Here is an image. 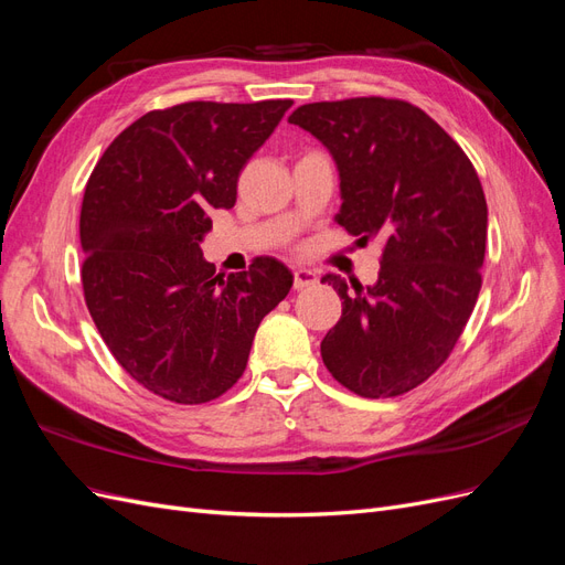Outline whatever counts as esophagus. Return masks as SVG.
Returning <instances> with one entry per match:
<instances>
[{
    "label": "esophagus",
    "mask_w": 565,
    "mask_h": 565,
    "mask_svg": "<svg viewBox=\"0 0 565 565\" xmlns=\"http://www.w3.org/2000/svg\"><path fill=\"white\" fill-rule=\"evenodd\" d=\"M318 282V273L311 268H297L295 270V289H306L313 287Z\"/></svg>",
    "instance_id": "obj_1"
}]
</instances>
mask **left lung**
Instances as JSON below:
<instances>
[{
	"mask_svg": "<svg viewBox=\"0 0 565 565\" xmlns=\"http://www.w3.org/2000/svg\"><path fill=\"white\" fill-rule=\"evenodd\" d=\"M287 122L313 134L337 164V224L361 243L384 237L374 285L349 292L337 273L322 276L344 299L322 363L358 396H401L446 363L481 292V181L465 150L405 100H322Z\"/></svg>",
	"mask_w": 565,
	"mask_h": 565,
	"instance_id": "left-lung-1",
	"label": "left lung"
}]
</instances>
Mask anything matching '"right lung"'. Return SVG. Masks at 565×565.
<instances>
[{
	"label": "right lung",
	"instance_id": "obj_1",
	"mask_svg": "<svg viewBox=\"0 0 565 565\" xmlns=\"http://www.w3.org/2000/svg\"><path fill=\"white\" fill-rule=\"evenodd\" d=\"M289 108L193 100L146 113L89 177L79 214L87 309L115 361L167 401L226 393L259 322L295 282L273 256L214 276L200 249L210 214L233 207L243 167Z\"/></svg>",
	"mask_w": 565,
	"mask_h": 565
}]
</instances>
